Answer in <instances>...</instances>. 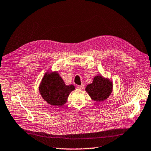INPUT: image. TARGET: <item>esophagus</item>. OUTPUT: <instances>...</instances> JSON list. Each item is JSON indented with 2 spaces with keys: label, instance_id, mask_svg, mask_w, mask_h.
I'll return each mask as SVG.
<instances>
[{
  "label": "esophagus",
  "instance_id": "obj_1",
  "mask_svg": "<svg viewBox=\"0 0 151 151\" xmlns=\"http://www.w3.org/2000/svg\"><path fill=\"white\" fill-rule=\"evenodd\" d=\"M77 87H78L79 89H83L84 88V85L81 84V85H77Z\"/></svg>",
  "mask_w": 151,
  "mask_h": 151
}]
</instances>
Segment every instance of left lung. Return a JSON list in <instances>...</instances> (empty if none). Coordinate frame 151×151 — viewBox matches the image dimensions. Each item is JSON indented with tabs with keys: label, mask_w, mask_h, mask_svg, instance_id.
<instances>
[{
	"label": "left lung",
	"mask_w": 151,
	"mask_h": 151,
	"mask_svg": "<svg viewBox=\"0 0 151 151\" xmlns=\"http://www.w3.org/2000/svg\"><path fill=\"white\" fill-rule=\"evenodd\" d=\"M112 90V81L101 76H95L93 83L88 84L85 88L91 99L96 101L106 100L111 94Z\"/></svg>",
	"instance_id": "1"
}]
</instances>
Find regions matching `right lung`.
<instances>
[{
    "label": "right lung",
    "instance_id": "1",
    "mask_svg": "<svg viewBox=\"0 0 151 151\" xmlns=\"http://www.w3.org/2000/svg\"><path fill=\"white\" fill-rule=\"evenodd\" d=\"M75 89L66 85L57 72L45 73L39 86V91L45 101L51 106L61 107L66 102L70 93Z\"/></svg>",
    "mask_w": 151,
    "mask_h": 151
}]
</instances>
